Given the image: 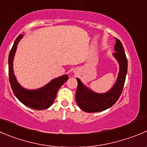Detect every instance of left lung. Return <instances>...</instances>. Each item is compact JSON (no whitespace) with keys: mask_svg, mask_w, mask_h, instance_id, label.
<instances>
[{"mask_svg":"<svg viewBox=\"0 0 147 147\" xmlns=\"http://www.w3.org/2000/svg\"><path fill=\"white\" fill-rule=\"evenodd\" d=\"M115 53L113 56L119 65V72L114 85L107 92L98 93L87 87L77 78L78 88L75 100L78 106L88 113L100 112L111 108L119 100L124 85L128 69V62L123 45L119 39H116Z\"/></svg>","mask_w":147,"mask_h":147,"instance_id":"8db88e82","label":"left lung"}]
</instances>
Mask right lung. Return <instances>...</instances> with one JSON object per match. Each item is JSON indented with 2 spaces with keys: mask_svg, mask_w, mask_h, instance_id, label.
<instances>
[{
  "mask_svg": "<svg viewBox=\"0 0 147 147\" xmlns=\"http://www.w3.org/2000/svg\"><path fill=\"white\" fill-rule=\"evenodd\" d=\"M23 36L24 34H20L16 38L8 57V74L11 88L15 96L24 105L35 110L47 109L53 104L59 89L68 80V75L66 74L55 78L38 89L29 90L21 86L16 78L13 65L17 46Z\"/></svg>",
  "mask_w": 147,
  "mask_h": 147,
  "instance_id": "obj_1",
  "label": "right lung"
}]
</instances>
